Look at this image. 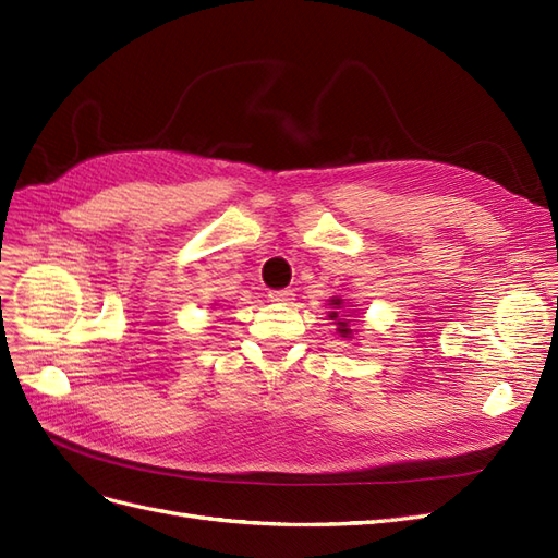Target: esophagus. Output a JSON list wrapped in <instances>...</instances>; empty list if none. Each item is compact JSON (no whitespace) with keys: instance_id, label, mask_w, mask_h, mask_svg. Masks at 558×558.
Instances as JSON below:
<instances>
[{"instance_id":"1","label":"esophagus","mask_w":558,"mask_h":558,"mask_svg":"<svg viewBox=\"0 0 558 558\" xmlns=\"http://www.w3.org/2000/svg\"><path fill=\"white\" fill-rule=\"evenodd\" d=\"M268 299H271L274 303H292L294 292L292 290H274V292H268Z\"/></svg>"}]
</instances>
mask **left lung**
Masks as SVG:
<instances>
[{"label": "left lung", "mask_w": 558, "mask_h": 558, "mask_svg": "<svg viewBox=\"0 0 558 558\" xmlns=\"http://www.w3.org/2000/svg\"><path fill=\"white\" fill-rule=\"evenodd\" d=\"M350 301H345V299H340V296H333V299H329V305H331V311H329V319H333V325H336V333H340L343 338H352V327H350V311H352V305H348ZM356 311H352V315H354Z\"/></svg>", "instance_id": "left-lung-1"}]
</instances>
